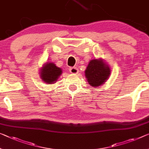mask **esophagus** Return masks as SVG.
<instances>
[{
	"instance_id": "esophagus-1",
	"label": "esophagus",
	"mask_w": 149,
	"mask_h": 149,
	"mask_svg": "<svg viewBox=\"0 0 149 149\" xmlns=\"http://www.w3.org/2000/svg\"><path fill=\"white\" fill-rule=\"evenodd\" d=\"M70 72L72 73V74H77L78 72V68L76 67H70L69 68Z\"/></svg>"
}]
</instances>
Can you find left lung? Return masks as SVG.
Returning a JSON list of instances; mask_svg holds the SVG:
<instances>
[{"mask_svg": "<svg viewBox=\"0 0 149 149\" xmlns=\"http://www.w3.org/2000/svg\"><path fill=\"white\" fill-rule=\"evenodd\" d=\"M111 73L110 68L102 60L94 59L89 63L85 77L91 86H98L105 82Z\"/></svg>", "mask_w": 149, "mask_h": 149, "instance_id": "obj_1", "label": "left lung"}]
</instances>
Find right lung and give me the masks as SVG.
<instances>
[{"mask_svg":"<svg viewBox=\"0 0 149 149\" xmlns=\"http://www.w3.org/2000/svg\"><path fill=\"white\" fill-rule=\"evenodd\" d=\"M62 73V70L57 67L54 63H49L44 66L41 69L40 76L42 79L47 84H52L56 81L57 79Z\"/></svg>","mask_w":149,"mask_h":149,"instance_id":"obj_1","label":"right lung"}]
</instances>
